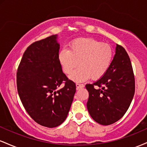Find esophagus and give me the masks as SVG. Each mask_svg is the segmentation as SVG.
<instances>
[{"mask_svg":"<svg viewBox=\"0 0 147 147\" xmlns=\"http://www.w3.org/2000/svg\"><path fill=\"white\" fill-rule=\"evenodd\" d=\"M84 84H76V88H77V90H79V89H80V88H84Z\"/></svg>","mask_w":147,"mask_h":147,"instance_id":"obj_1","label":"esophagus"}]
</instances>
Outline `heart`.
<instances>
[{"label":"heart","instance_id":"heart-1","mask_svg":"<svg viewBox=\"0 0 147 147\" xmlns=\"http://www.w3.org/2000/svg\"><path fill=\"white\" fill-rule=\"evenodd\" d=\"M113 49L110 45L102 43L92 38H79L70 43L68 50H62L59 60L63 72L75 82L91 79L97 80L106 74L112 61Z\"/></svg>","mask_w":147,"mask_h":147}]
</instances>
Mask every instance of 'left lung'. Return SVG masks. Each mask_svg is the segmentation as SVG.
I'll return each mask as SVG.
<instances>
[{
  "instance_id": "obj_1",
  "label": "left lung",
  "mask_w": 147,
  "mask_h": 147,
  "mask_svg": "<svg viewBox=\"0 0 147 147\" xmlns=\"http://www.w3.org/2000/svg\"><path fill=\"white\" fill-rule=\"evenodd\" d=\"M86 88L89 93L87 109L95 122L110 125L120 119L135 93L132 65L125 49L116 45L113 59L105 75Z\"/></svg>"
}]
</instances>
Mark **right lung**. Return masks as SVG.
<instances>
[{
    "instance_id": "right-lung-1",
    "label": "right lung",
    "mask_w": 147,
    "mask_h": 147,
    "mask_svg": "<svg viewBox=\"0 0 147 147\" xmlns=\"http://www.w3.org/2000/svg\"><path fill=\"white\" fill-rule=\"evenodd\" d=\"M58 35L34 42L27 48L18 68V95L28 113L40 125L54 128L68 116L76 85L62 71ZM65 82L64 86L59 89Z\"/></svg>"
}]
</instances>
